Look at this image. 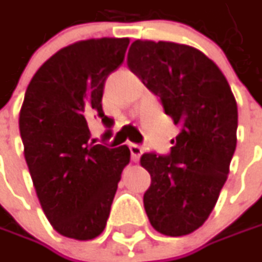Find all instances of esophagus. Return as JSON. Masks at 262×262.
Listing matches in <instances>:
<instances>
[{
    "label": "esophagus",
    "mask_w": 262,
    "mask_h": 262,
    "mask_svg": "<svg viewBox=\"0 0 262 262\" xmlns=\"http://www.w3.org/2000/svg\"><path fill=\"white\" fill-rule=\"evenodd\" d=\"M128 147H129V152H131V159L134 162H137L140 159L141 154H143V149H141L139 144H134V143H129Z\"/></svg>",
    "instance_id": "34e87169"
}]
</instances>
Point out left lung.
Wrapping results in <instances>:
<instances>
[{
    "mask_svg": "<svg viewBox=\"0 0 262 262\" xmlns=\"http://www.w3.org/2000/svg\"><path fill=\"white\" fill-rule=\"evenodd\" d=\"M126 62L180 129L170 154L141 157L150 174L143 196L146 215L161 234L186 235L212 213L230 173L235 98L215 62L191 46L136 40Z\"/></svg>",
    "mask_w": 262,
    "mask_h": 262,
    "instance_id": "obj_1",
    "label": "left lung"
}]
</instances>
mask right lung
<instances>
[{"label":"right lung","mask_w":262,"mask_h":262,"mask_svg":"<svg viewBox=\"0 0 262 262\" xmlns=\"http://www.w3.org/2000/svg\"><path fill=\"white\" fill-rule=\"evenodd\" d=\"M128 45V38H98L64 47L38 68L25 92L19 129L29 174L49 222L70 238L103 233L129 162L126 146L95 144L88 126L101 118L105 134L112 133L104 84Z\"/></svg>","instance_id":"obj_1"}]
</instances>
